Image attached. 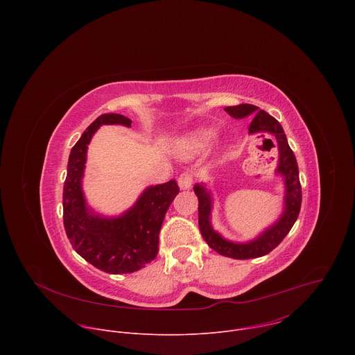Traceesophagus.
<instances>
[{
    "mask_svg": "<svg viewBox=\"0 0 355 355\" xmlns=\"http://www.w3.org/2000/svg\"><path fill=\"white\" fill-rule=\"evenodd\" d=\"M192 182H193V175L191 173H182L180 177H178V185L181 189H188L192 187Z\"/></svg>",
    "mask_w": 355,
    "mask_h": 355,
    "instance_id": "obj_1",
    "label": "esophagus"
}]
</instances>
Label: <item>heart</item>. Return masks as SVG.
<instances>
[{
    "label": "heart",
    "instance_id": "obj_1",
    "mask_svg": "<svg viewBox=\"0 0 355 355\" xmlns=\"http://www.w3.org/2000/svg\"><path fill=\"white\" fill-rule=\"evenodd\" d=\"M212 137H214V132L209 130V129L196 130V132H193L192 135H189L188 137L184 139V141H182L184 150L187 151L188 155L199 153V151L207 148V146L209 144Z\"/></svg>",
    "mask_w": 355,
    "mask_h": 355
}]
</instances>
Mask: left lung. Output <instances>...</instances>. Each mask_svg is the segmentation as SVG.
Returning <instances> with one entry per match:
<instances>
[{"label":"left lung","instance_id":"8db88e82","mask_svg":"<svg viewBox=\"0 0 355 355\" xmlns=\"http://www.w3.org/2000/svg\"><path fill=\"white\" fill-rule=\"evenodd\" d=\"M225 111L233 116L234 119L252 118L248 125V133H271L275 136L278 143V167L275 173L284 177L285 182V198H284V212L281 218L264 230L257 239L248 243H234L222 237L218 232L214 230L211 225V211H212V198L209 191L202 185L196 184L193 187V192L198 196V223L202 237L208 243V245L219 252L220 256L236 259V260H247L257 259L268 254L272 251L289 233L293 223L297 219L300 204H302V187L299 181V170L295 159L293 151L291 150L286 136L284 133L279 122L267 114L259 107L251 104H240L236 107H226Z\"/></svg>","mask_w":355,"mask_h":355}]
</instances>
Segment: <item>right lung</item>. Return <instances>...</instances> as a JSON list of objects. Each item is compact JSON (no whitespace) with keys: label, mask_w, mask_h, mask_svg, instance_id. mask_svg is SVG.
Wrapping results in <instances>:
<instances>
[{"label":"right lung","mask_w":355,"mask_h":355,"mask_svg":"<svg viewBox=\"0 0 355 355\" xmlns=\"http://www.w3.org/2000/svg\"><path fill=\"white\" fill-rule=\"evenodd\" d=\"M130 123L119 114L98 116L70 151L63 187V222L73 248L95 268L110 274L135 272L156 259L166 212L180 192L175 180L148 187L118 218L99 216L87 207L81 180L91 137L103 125L129 128Z\"/></svg>","instance_id":"add662e5"}]
</instances>
